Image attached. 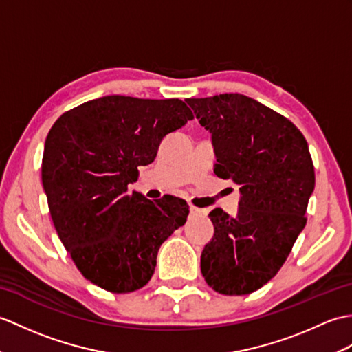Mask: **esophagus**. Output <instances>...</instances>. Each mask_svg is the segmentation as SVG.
Returning <instances> with one entry per match:
<instances>
[{
    "label": "esophagus",
    "instance_id": "esophagus-1",
    "mask_svg": "<svg viewBox=\"0 0 352 352\" xmlns=\"http://www.w3.org/2000/svg\"><path fill=\"white\" fill-rule=\"evenodd\" d=\"M189 211H190V217H199V216H202V211L198 207H195V206H190Z\"/></svg>",
    "mask_w": 352,
    "mask_h": 352
}]
</instances>
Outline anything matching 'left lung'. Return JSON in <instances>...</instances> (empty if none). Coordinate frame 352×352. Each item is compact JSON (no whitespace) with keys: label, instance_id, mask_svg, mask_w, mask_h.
<instances>
[{"label":"left lung","instance_id":"8db88e82","mask_svg":"<svg viewBox=\"0 0 352 352\" xmlns=\"http://www.w3.org/2000/svg\"><path fill=\"white\" fill-rule=\"evenodd\" d=\"M187 103L211 133L214 174L241 192L236 216L210 213L214 235L202 250L201 272L216 292L246 296L273 279L306 226L314 162L296 124L248 96Z\"/></svg>","mask_w":352,"mask_h":352}]
</instances>
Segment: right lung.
<instances>
[{
	"label": "right lung",
	"mask_w": 352,
	"mask_h": 352,
	"mask_svg": "<svg viewBox=\"0 0 352 352\" xmlns=\"http://www.w3.org/2000/svg\"><path fill=\"white\" fill-rule=\"evenodd\" d=\"M187 120L193 113L179 99L116 94L64 112L49 130L42 159L49 213L73 263L97 287L113 294L145 287L162 243L186 223L184 199L153 202L129 184Z\"/></svg>",
	"instance_id": "right-lung-1"
}]
</instances>
